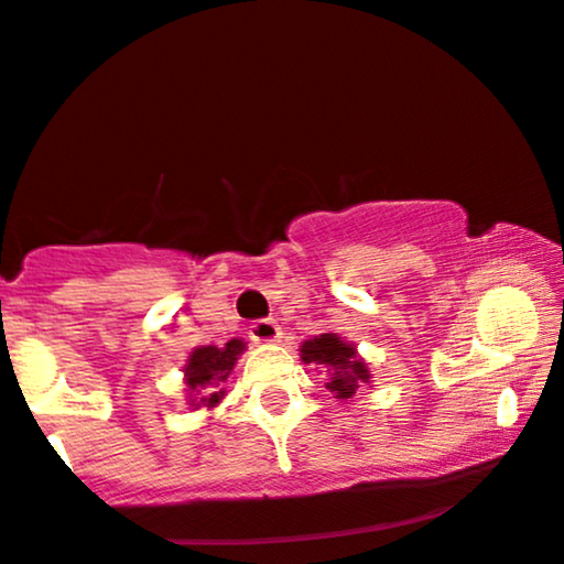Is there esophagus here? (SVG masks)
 <instances>
[{
  "label": "esophagus",
  "instance_id": "esophagus-1",
  "mask_svg": "<svg viewBox=\"0 0 564 564\" xmlns=\"http://www.w3.org/2000/svg\"><path fill=\"white\" fill-rule=\"evenodd\" d=\"M250 338L256 344H276L282 338V327L274 319H256L250 325Z\"/></svg>",
  "mask_w": 564,
  "mask_h": 564
}]
</instances>
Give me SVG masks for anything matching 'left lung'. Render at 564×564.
Segmentation results:
<instances>
[{
	"label": "left lung",
	"mask_w": 564,
	"mask_h": 564,
	"mask_svg": "<svg viewBox=\"0 0 564 564\" xmlns=\"http://www.w3.org/2000/svg\"><path fill=\"white\" fill-rule=\"evenodd\" d=\"M301 359L306 365L327 367V389L333 391L335 400H351L359 386L370 383V370L362 359L357 357L354 344H346L335 333L314 335L312 340H303Z\"/></svg>",
	"instance_id": "obj_1"
}]
</instances>
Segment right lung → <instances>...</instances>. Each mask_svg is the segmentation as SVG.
I'll use <instances>...</instances> for the list:
<instances>
[{
  "label": "right lung",
  "mask_w": 564,
  "mask_h": 564,
  "mask_svg": "<svg viewBox=\"0 0 564 564\" xmlns=\"http://www.w3.org/2000/svg\"><path fill=\"white\" fill-rule=\"evenodd\" d=\"M245 351V340L231 338L226 346H199L188 354V362L183 367L186 372V391L188 404L197 408H215L226 397V378L231 376L234 365H237L239 354Z\"/></svg>",
  "instance_id": "right-lung-1"
}]
</instances>
